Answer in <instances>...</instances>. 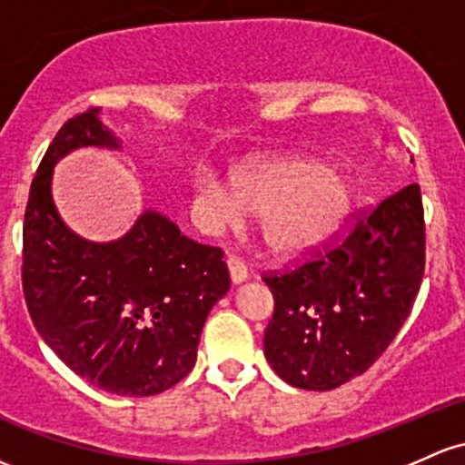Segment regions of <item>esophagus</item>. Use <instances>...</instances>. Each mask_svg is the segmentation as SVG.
Instances as JSON below:
<instances>
[{
    "instance_id": "34e87169",
    "label": "esophagus",
    "mask_w": 465,
    "mask_h": 465,
    "mask_svg": "<svg viewBox=\"0 0 465 465\" xmlns=\"http://www.w3.org/2000/svg\"><path fill=\"white\" fill-rule=\"evenodd\" d=\"M227 267H229V275H232V282H244L249 278L247 264L242 262V258L238 256H229L227 258Z\"/></svg>"
}]
</instances>
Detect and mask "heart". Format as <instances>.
Wrapping results in <instances>:
<instances>
[{"label":"heart","instance_id":"heart-1","mask_svg":"<svg viewBox=\"0 0 465 465\" xmlns=\"http://www.w3.org/2000/svg\"><path fill=\"white\" fill-rule=\"evenodd\" d=\"M203 193L223 224L244 212L264 213V238L275 252H298L324 236L349 205V187L311 158L264 163L233 178V196L207 178Z\"/></svg>","mask_w":465,"mask_h":465}]
</instances>
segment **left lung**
Masks as SVG:
<instances>
[{
  "label": "left lung",
  "mask_w": 465,
  "mask_h": 465,
  "mask_svg": "<svg viewBox=\"0 0 465 465\" xmlns=\"http://www.w3.org/2000/svg\"><path fill=\"white\" fill-rule=\"evenodd\" d=\"M423 267L421 190L408 183L293 267L262 275L275 302L264 331L272 369L307 391L366 373L411 315Z\"/></svg>",
  "instance_id": "left-lung-1"
}]
</instances>
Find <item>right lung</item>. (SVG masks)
<instances>
[{"instance_id": "1", "label": "right lung", "mask_w": 465, "mask_h": 465, "mask_svg": "<svg viewBox=\"0 0 465 465\" xmlns=\"http://www.w3.org/2000/svg\"><path fill=\"white\" fill-rule=\"evenodd\" d=\"M88 108L61 125L30 183L24 216L22 287L45 344L99 389L150 397L172 389L196 364L213 304L229 291L221 247L183 236L145 212L116 242H88L54 209L53 165L84 145L119 147Z\"/></svg>"}]
</instances>
